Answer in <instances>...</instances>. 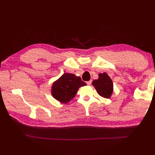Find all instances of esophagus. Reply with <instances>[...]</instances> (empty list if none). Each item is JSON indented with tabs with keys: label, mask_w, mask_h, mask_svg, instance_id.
<instances>
[{
	"label": "esophagus",
	"mask_w": 155,
	"mask_h": 155,
	"mask_svg": "<svg viewBox=\"0 0 155 155\" xmlns=\"http://www.w3.org/2000/svg\"><path fill=\"white\" fill-rule=\"evenodd\" d=\"M91 83H92V81H87V84L88 85L91 84Z\"/></svg>",
	"instance_id": "esophagus-1"
}]
</instances>
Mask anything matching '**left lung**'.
Wrapping results in <instances>:
<instances>
[{
  "instance_id": "8db88e82",
  "label": "left lung",
  "mask_w": 155,
  "mask_h": 155,
  "mask_svg": "<svg viewBox=\"0 0 155 155\" xmlns=\"http://www.w3.org/2000/svg\"><path fill=\"white\" fill-rule=\"evenodd\" d=\"M92 84L96 88L100 96L106 98L110 97L113 91V83L107 73H100L98 79L93 81Z\"/></svg>"
}]
</instances>
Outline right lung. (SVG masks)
Wrapping results in <instances>:
<instances>
[{
  "mask_svg": "<svg viewBox=\"0 0 155 155\" xmlns=\"http://www.w3.org/2000/svg\"><path fill=\"white\" fill-rule=\"evenodd\" d=\"M85 85L86 83L82 81L81 77L73 74L64 73L52 84V94L62 103H67L74 97L78 88Z\"/></svg>",
  "mask_w": 155,
  "mask_h": 155,
  "instance_id": "obj_1",
  "label": "right lung"
}]
</instances>
